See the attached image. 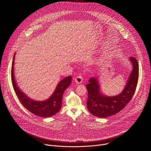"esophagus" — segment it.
Here are the masks:
<instances>
[{
  "label": "esophagus",
  "instance_id": "34e87169",
  "mask_svg": "<svg viewBox=\"0 0 151 151\" xmlns=\"http://www.w3.org/2000/svg\"><path fill=\"white\" fill-rule=\"evenodd\" d=\"M83 77H82V76L80 75L77 76L75 78V82H76L77 84H81V83L83 82Z\"/></svg>",
  "mask_w": 151,
  "mask_h": 151
}]
</instances>
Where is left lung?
I'll return each mask as SVG.
<instances>
[{
  "label": "left lung",
  "mask_w": 151,
  "mask_h": 151,
  "mask_svg": "<svg viewBox=\"0 0 151 151\" xmlns=\"http://www.w3.org/2000/svg\"><path fill=\"white\" fill-rule=\"evenodd\" d=\"M133 66L129 78L123 91L115 96H107L101 93L97 79L91 78L86 86L88 97L87 108L94 116L106 118L119 113L131 100L135 93L139 78V63L136 58L129 57Z\"/></svg>",
  "instance_id": "8db88e82"
}]
</instances>
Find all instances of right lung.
<instances>
[{"instance_id":"right-lung-1","label":"right lung","mask_w":151,"mask_h":151,"mask_svg":"<svg viewBox=\"0 0 151 151\" xmlns=\"http://www.w3.org/2000/svg\"><path fill=\"white\" fill-rule=\"evenodd\" d=\"M14 54L11 68L12 83L15 93L22 105L29 111L41 117H49L55 115L62 106V97L65 90L71 83L72 77L69 76L62 79L58 84L54 92L50 98L43 101H37L29 98L17 86L14 73Z\"/></svg>"}]
</instances>
